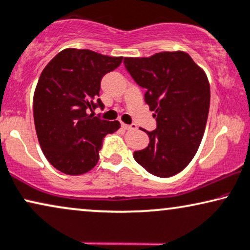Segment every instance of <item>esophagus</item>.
I'll use <instances>...</instances> for the list:
<instances>
[{"mask_svg": "<svg viewBox=\"0 0 250 250\" xmlns=\"http://www.w3.org/2000/svg\"><path fill=\"white\" fill-rule=\"evenodd\" d=\"M121 125H122V128H125V129H127V130H135V129H137V125H125V123H123V122H121Z\"/></svg>", "mask_w": 250, "mask_h": 250, "instance_id": "esophagus-1", "label": "esophagus"}]
</instances>
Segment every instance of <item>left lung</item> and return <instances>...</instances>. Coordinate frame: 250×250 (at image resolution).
<instances>
[{"label": "left lung", "instance_id": "obj_1", "mask_svg": "<svg viewBox=\"0 0 250 250\" xmlns=\"http://www.w3.org/2000/svg\"><path fill=\"white\" fill-rule=\"evenodd\" d=\"M123 63L132 80L146 90L145 103L156 112L157 128L146 131L150 143L135 151V160L159 178L178 174L203 138L210 107L207 75L185 52L125 58Z\"/></svg>", "mask_w": 250, "mask_h": 250}]
</instances>
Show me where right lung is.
<instances>
[{"mask_svg": "<svg viewBox=\"0 0 250 250\" xmlns=\"http://www.w3.org/2000/svg\"><path fill=\"white\" fill-rule=\"evenodd\" d=\"M88 49L60 52L41 72L33 97L34 125L47 160L68 175H81L97 165L103 140L120 128L119 121H106L87 114L104 108L100 82L121 64Z\"/></svg>", "mask_w": 250, "mask_h": 250, "instance_id": "1", "label": "right lung"}]
</instances>
